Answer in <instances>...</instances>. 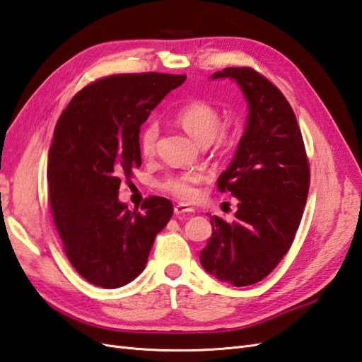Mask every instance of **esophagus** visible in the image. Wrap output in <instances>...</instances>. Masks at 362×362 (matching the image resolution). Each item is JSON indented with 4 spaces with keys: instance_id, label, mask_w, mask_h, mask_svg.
<instances>
[{
    "instance_id": "esophagus-1",
    "label": "esophagus",
    "mask_w": 362,
    "mask_h": 362,
    "mask_svg": "<svg viewBox=\"0 0 362 362\" xmlns=\"http://www.w3.org/2000/svg\"><path fill=\"white\" fill-rule=\"evenodd\" d=\"M193 211H195V209L187 206V204H184V202H178V204H176V206L173 207V214H175L176 216L190 215V214H193Z\"/></svg>"
}]
</instances>
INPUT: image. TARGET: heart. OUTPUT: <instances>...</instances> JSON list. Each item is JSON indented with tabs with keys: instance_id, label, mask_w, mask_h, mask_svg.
Masks as SVG:
<instances>
[{
	"instance_id": "heart-1",
	"label": "heart",
	"mask_w": 362,
	"mask_h": 362,
	"mask_svg": "<svg viewBox=\"0 0 362 362\" xmlns=\"http://www.w3.org/2000/svg\"><path fill=\"white\" fill-rule=\"evenodd\" d=\"M176 122L198 144H209L218 136L221 129V113L204 100H192L176 112ZM160 127L155 121H148L139 134V148L148 156L155 152ZM202 180L199 172H180L167 175L160 181V187L182 201H193L198 197V184Z\"/></svg>"
}]
</instances>
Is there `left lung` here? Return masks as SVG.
I'll use <instances>...</instances> for the list:
<instances>
[{
    "label": "left lung",
    "mask_w": 362,
    "mask_h": 362,
    "mask_svg": "<svg viewBox=\"0 0 362 362\" xmlns=\"http://www.w3.org/2000/svg\"><path fill=\"white\" fill-rule=\"evenodd\" d=\"M233 79L249 105L244 135L218 190L238 199L236 219L210 216L211 236L199 259L235 287L259 283L284 258L301 223L310 169L301 130L286 96L250 67H227L211 79Z\"/></svg>",
    "instance_id": "8db88e82"
}]
</instances>
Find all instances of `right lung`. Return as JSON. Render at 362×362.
Here are the masks:
<instances>
[{"label": "right lung", "mask_w": 362, "mask_h": 362, "mask_svg": "<svg viewBox=\"0 0 362 362\" xmlns=\"http://www.w3.org/2000/svg\"><path fill=\"white\" fill-rule=\"evenodd\" d=\"M186 75L124 74L79 90L61 113L49 151V199L64 252L90 284L118 288L144 270L172 218V202L148 197L140 210L118 199L121 178L141 165L139 132Z\"/></svg>", "instance_id": "add662e5"}]
</instances>
